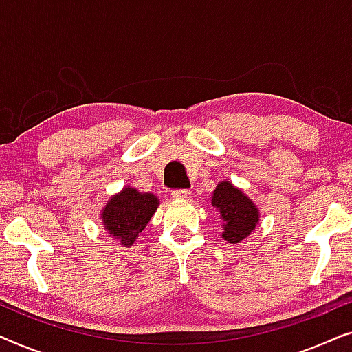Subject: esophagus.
<instances>
[{
    "mask_svg": "<svg viewBox=\"0 0 352 352\" xmlns=\"http://www.w3.org/2000/svg\"><path fill=\"white\" fill-rule=\"evenodd\" d=\"M171 197H173V199H176V200L189 199L190 190H187V189H176V190L171 192Z\"/></svg>",
    "mask_w": 352,
    "mask_h": 352,
    "instance_id": "34e87169",
    "label": "esophagus"
}]
</instances>
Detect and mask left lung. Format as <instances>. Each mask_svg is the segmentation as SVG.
<instances>
[{
  "mask_svg": "<svg viewBox=\"0 0 352 352\" xmlns=\"http://www.w3.org/2000/svg\"><path fill=\"white\" fill-rule=\"evenodd\" d=\"M211 205L219 211L224 221L223 237L229 243L242 242L259 221L256 205L228 181L216 186Z\"/></svg>",
  "mask_w": 352,
  "mask_h": 352,
  "instance_id": "8db88e82",
  "label": "left lung"
}]
</instances>
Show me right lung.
Here are the masks:
<instances>
[{
    "instance_id": "obj_1",
    "label": "right lung",
    "mask_w": 352,
    "mask_h": 352,
    "mask_svg": "<svg viewBox=\"0 0 352 352\" xmlns=\"http://www.w3.org/2000/svg\"><path fill=\"white\" fill-rule=\"evenodd\" d=\"M158 206V199L152 194H141L136 189H123L110 199L102 211L105 229L117 237L124 247H131L146 228Z\"/></svg>"
}]
</instances>
